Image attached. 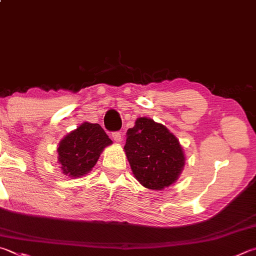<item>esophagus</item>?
I'll return each mask as SVG.
<instances>
[{"label":"esophagus","instance_id":"34e87169","mask_svg":"<svg viewBox=\"0 0 256 256\" xmlns=\"http://www.w3.org/2000/svg\"><path fill=\"white\" fill-rule=\"evenodd\" d=\"M112 138H114V141H116V142L122 141V136H120V132H113L112 133Z\"/></svg>","mask_w":256,"mask_h":256}]
</instances>
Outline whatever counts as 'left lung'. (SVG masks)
<instances>
[{"instance_id":"left-lung-1","label":"left lung","mask_w":256,"mask_h":256,"mask_svg":"<svg viewBox=\"0 0 256 256\" xmlns=\"http://www.w3.org/2000/svg\"><path fill=\"white\" fill-rule=\"evenodd\" d=\"M124 150L134 176L148 189L169 187L184 169L186 156L179 140L151 118H138L128 130Z\"/></svg>"}]
</instances>
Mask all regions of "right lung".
Listing matches in <instances>:
<instances>
[{
  "label": "right lung",
  "mask_w": 256,
  "mask_h": 256,
  "mask_svg": "<svg viewBox=\"0 0 256 256\" xmlns=\"http://www.w3.org/2000/svg\"><path fill=\"white\" fill-rule=\"evenodd\" d=\"M110 144L112 140L100 124L84 122L59 143L58 161L64 174L80 178L90 172Z\"/></svg>",
  "instance_id": "obj_1"
}]
</instances>
